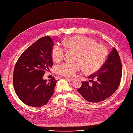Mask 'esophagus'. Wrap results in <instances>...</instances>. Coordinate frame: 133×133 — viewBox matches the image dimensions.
<instances>
[{"instance_id":"esophagus-1","label":"esophagus","mask_w":133,"mask_h":133,"mask_svg":"<svg viewBox=\"0 0 133 133\" xmlns=\"http://www.w3.org/2000/svg\"><path fill=\"white\" fill-rule=\"evenodd\" d=\"M66 79L70 81H74L75 80L74 78H69V77H66Z\"/></svg>"}]
</instances>
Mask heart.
Wrapping results in <instances>:
<instances>
[{
  "mask_svg": "<svg viewBox=\"0 0 133 133\" xmlns=\"http://www.w3.org/2000/svg\"><path fill=\"white\" fill-rule=\"evenodd\" d=\"M65 48L77 51L76 60L80 62L75 63H65L56 67L57 74L66 77H72L82 68L88 74L98 71L104 64L107 50L101 44L88 37L77 36L66 39L63 42ZM65 49L60 45H55L51 50L52 59L55 62H60L64 57ZM82 63L81 64V63Z\"/></svg>",
  "mask_w": 133,
  "mask_h": 133,
  "instance_id": "heart-1",
  "label": "heart"
}]
</instances>
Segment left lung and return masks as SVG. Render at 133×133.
I'll list each match as a JSON object with an SVG mask.
<instances>
[{
  "mask_svg": "<svg viewBox=\"0 0 133 133\" xmlns=\"http://www.w3.org/2000/svg\"><path fill=\"white\" fill-rule=\"evenodd\" d=\"M122 65L119 54L114 47L100 69L89 76L92 82L82 83L77 89L82 97L91 103H98L109 98L118 88L122 78Z\"/></svg>",
  "mask_w": 133,
  "mask_h": 133,
  "instance_id": "8db88e82",
  "label": "left lung"
}]
</instances>
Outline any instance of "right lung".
<instances>
[{
  "label": "right lung",
  "mask_w": 133,
  "mask_h": 133,
  "mask_svg": "<svg viewBox=\"0 0 133 133\" xmlns=\"http://www.w3.org/2000/svg\"><path fill=\"white\" fill-rule=\"evenodd\" d=\"M54 46L49 36L43 37L27 48L14 68L13 84L17 95L27 105L39 107L52 96L57 81L53 77L43 79L46 70L53 65L51 50Z\"/></svg>",
  "instance_id": "right-lung-1"
}]
</instances>
